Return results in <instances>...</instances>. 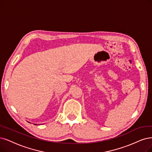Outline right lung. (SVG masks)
<instances>
[{"label": "right lung", "instance_id": "obj_1", "mask_svg": "<svg viewBox=\"0 0 152 152\" xmlns=\"http://www.w3.org/2000/svg\"><path fill=\"white\" fill-rule=\"evenodd\" d=\"M28 122H29V121H28ZM29 123H30V122H29ZM34 125H37V124H34Z\"/></svg>", "mask_w": 152, "mask_h": 152}]
</instances>
